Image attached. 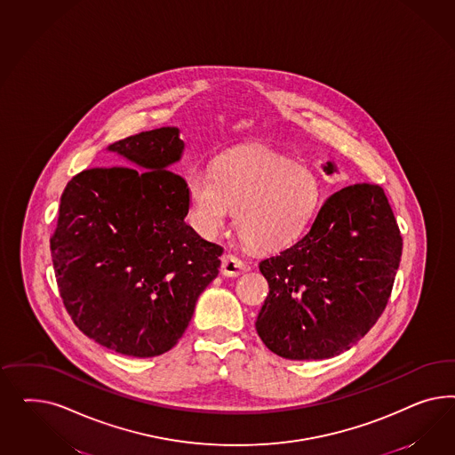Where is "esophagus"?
<instances>
[{"label":"esophagus","instance_id":"34e87169","mask_svg":"<svg viewBox=\"0 0 455 455\" xmlns=\"http://www.w3.org/2000/svg\"><path fill=\"white\" fill-rule=\"evenodd\" d=\"M247 263L242 262L238 257L232 253H225L221 257V274L225 276H238L247 272Z\"/></svg>","mask_w":455,"mask_h":455}]
</instances>
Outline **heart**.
Here are the masks:
<instances>
[{"instance_id":"1","label":"heart","mask_w":455,"mask_h":455,"mask_svg":"<svg viewBox=\"0 0 455 455\" xmlns=\"http://www.w3.org/2000/svg\"><path fill=\"white\" fill-rule=\"evenodd\" d=\"M193 227L219 234L235 208V227L248 247L275 251L289 247L317 215L322 185L314 172L262 147L223 153L213 166L187 177Z\"/></svg>"}]
</instances>
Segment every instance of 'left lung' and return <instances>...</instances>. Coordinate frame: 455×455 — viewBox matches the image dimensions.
<instances>
[{
	"mask_svg": "<svg viewBox=\"0 0 455 455\" xmlns=\"http://www.w3.org/2000/svg\"><path fill=\"white\" fill-rule=\"evenodd\" d=\"M327 175L337 166H322ZM402 257V236L382 187L357 183L333 193L308 234L260 262L268 295L255 327L290 360L348 350L382 315Z\"/></svg>",
	"mask_w": 455,
	"mask_h": 455,
	"instance_id": "left-lung-1",
	"label": "left lung"
}]
</instances>
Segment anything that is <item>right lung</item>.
Here are the masks:
<instances>
[{"instance_id":"obj_1","label":"right lung","mask_w":455,"mask_h":455,"mask_svg":"<svg viewBox=\"0 0 455 455\" xmlns=\"http://www.w3.org/2000/svg\"><path fill=\"white\" fill-rule=\"evenodd\" d=\"M185 143L175 126L111 143L130 165L69 180L50 240L60 295L80 331L118 354L155 357L187 331L219 275L223 248L185 223L187 181L170 168Z\"/></svg>"}]
</instances>
